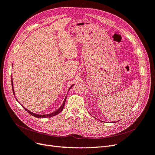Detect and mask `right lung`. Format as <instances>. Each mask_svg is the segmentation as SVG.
Wrapping results in <instances>:
<instances>
[{
	"label": "right lung",
	"mask_w": 155,
	"mask_h": 155,
	"mask_svg": "<svg viewBox=\"0 0 155 155\" xmlns=\"http://www.w3.org/2000/svg\"><path fill=\"white\" fill-rule=\"evenodd\" d=\"M12 89H13V94L15 95V91H14V89H13V80H12ZM74 85V84H73ZM73 85H72V86L69 87V89H70L71 88V87L72 86H73ZM66 98L67 97H66L65 98V99H64V102H63V104H62V106L60 107L57 111H54L53 113H50V114H35V113H32V112H31L30 111H29L28 109H27L26 108H25L24 107H23L24 109H25V110H26L28 113H29L30 114H31L32 116H33V117H36V118H48V117H53V116H55V115H57V114H58V113H61L62 110H63V109H64V104H65V102H66ZM17 101V99H16Z\"/></svg>",
	"instance_id": "obj_1"
}]
</instances>
